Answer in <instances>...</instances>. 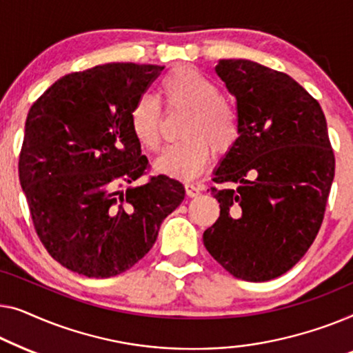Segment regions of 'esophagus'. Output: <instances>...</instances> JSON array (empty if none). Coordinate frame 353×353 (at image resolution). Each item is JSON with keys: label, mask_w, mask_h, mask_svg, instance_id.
<instances>
[{"label": "esophagus", "mask_w": 353, "mask_h": 353, "mask_svg": "<svg viewBox=\"0 0 353 353\" xmlns=\"http://www.w3.org/2000/svg\"><path fill=\"white\" fill-rule=\"evenodd\" d=\"M201 190H203V187L198 185V183H185V193H187V196L193 198V196L200 195Z\"/></svg>", "instance_id": "1"}]
</instances>
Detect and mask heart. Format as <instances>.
<instances>
[{
    "mask_svg": "<svg viewBox=\"0 0 353 353\" xmlns=\"http://www.w3.org/2000/svg\"><path fill=\"white\" fill-rule=\"evenodd\" d=\"M168 110L187 112L182 141L168 145L155 161V170L176 179H192L217 155L232 152L240 141L241 125L233 103L221 96V88L195 68L179 67L160 83ZM136 141L147 150H157L161 141V107L150 96L139 97L129 113Z\"/></svg>",
    "mask_w": 353,
    "mask_h": 353,
    "instance_id": "1",
    "label": "heart"
}]
</instances>
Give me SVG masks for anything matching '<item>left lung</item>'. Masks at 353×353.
I'll return each mask as SVG.
<instances>
[{
	"mask_svg": "<svg viewBox=\"0 0 353 353\" xmlns=\"http://www.w3.org/2000/svg\"><path fill=\"white\" fill-rule=\"evenodd\" d=\"M216 73L236 99L240 141L216 170V224L206 250L233 276L267 281L305 254L325 217L334 152L316 99L283 72L222 59Z\"/></svg>",
	"mask_w": 353,
	"mask_h": 353,
	"instance_id": "1",
	"label": "left lung"
}]
</instances>
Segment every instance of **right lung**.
I'll list each match as a JSON object with an SVG mask.
<instances>
[{"label":"right lung","instance_id":"add662e5","mask_svg":"<svg viewBox=\"0 0 353 353\" xmlns=\"http://www.w3.org/2000/svg\"><path fill=\"white\" fill-rule=\"evenodd\" d=\"M163 68L117 62L70 73L30 108L19 155L22 190L39 241L79 275L131 269L185 196L168 176L121 190L150 168L129 113Z\"/></svg>","mask_w":353,"mask_h":353}]
</instances>
